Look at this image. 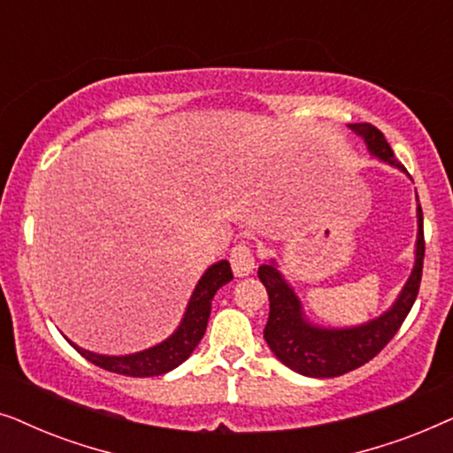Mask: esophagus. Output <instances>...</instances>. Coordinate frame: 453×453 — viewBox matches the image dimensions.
Segmentation results:
<instances>
[{
  "mask_svg": "<svg viewBox=\"0 0 453 453\" xmlns=\"http://www.w3.org/2000/svg\"><path fill=\"white\" fill-rule=\"evenodd\" d=\"M231 265H233L234 276H239V278L250 276L253 268H256V259H253L251 247L245 243L234 245L231 250Z\"/></svg>",
  "mask_w": 453,
  "mask_h": 453,
  "instance_id": "34e87169",
  "label": "esophagus"
}]
</instances>
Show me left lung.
Masks as SVG:
<instances>
[{
    "label": "left lung",
    "mask_w": 453,
    "mask_h": 453,
    "mask_svg": "<svg viewBox=\"0 0 453 453\" xmlns=\"http://www.w3.org/2000/svg\"><path fill=\"white\" fill-rule=\"evenodd\" d=\"M365 144L371 157L380 158L381 163L404 171L394 157L388 140L380 129L371 123H350L349 126ZM418 202V196H417ZM417 245H414V265L411 276L402 287L398 299L392 303L388 311L377 318L349 327H326L318 326L303 311V303L296 296L282 272L278 270L276 259L262 264L257 268V276L268 290L270 315L265 324L264 338L278 361L288 369L305 377H338L349 371L369 363L377 352H381L389 340L395 336L400 326L404 324L406 315L417 301L420 276H423L425 259V234H423V210L417 206Z\"/></svg>",
    "instance_id": "8db88e82"
}]
</instances>
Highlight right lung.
<instances>
[{
    "label": "right lung",
    "mask_w": 453,
    "mask_h": 453,
    "mask_svg": "<svg viewBox=\"0 0 453 453\" xmlns=\"http://www.w3.org/2000/svg\"><path fill=\"white\" fill-rule=\"evenodd\" d=\"M233 280L231 264L226 259H220L210 265L203 272L200 280H197L194 293L189 296L188 307L181 321H179L177 330L171 334L163 342L150 346V349L132 352V355H98V352L80 349L73 344L70 338L64 336L86 361H90L96 367L107 369L111 373L129 375V377H154L169 373L175 367H179L183 361H188L196 346L200 344L206 332L210 309H212V299L216 290L225 287L226 282Z\"/></svg>",
    "instance_id": "right-lung-1"
}]
</instances>
